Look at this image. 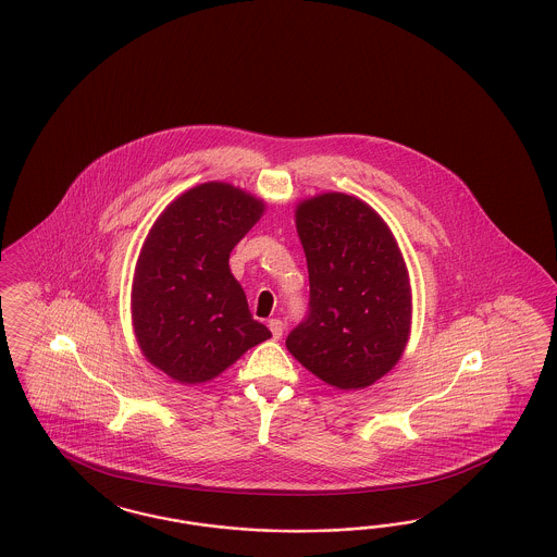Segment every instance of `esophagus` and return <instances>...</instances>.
Wrapping results in <instances>:
<instances>
[{
	"mask_svg": "<svg viewBox=\"0 0 557 557\" xmlns=\"http://www.w3.org/2000/svg\"><path fill=\"white\" fill-rule=\"evenodd\" d=\"M268 325L269 331H271V335H273V339H280V337L284 335V323H282L280 319H271Z\"/></svg>",
	"mask_w": 557,
	"mask_h": 557,
	"instance_id": "34e87169",
	"label": "esophagus"
}]
</instances>
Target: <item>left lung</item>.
<instances>
[{"label":"left lung","mask_w":557,"mask_h":557,"mask_svg":"<svg viewBox=\"0 0 557 557\" xmlns=\"http://www.w3.org/2000/svg\"><path fill=\"white\" fill-rule=\"evenodd\" d=\"M307 252V317L289 331V354L337 388H364L404 354L411 289L404 257L381 215L344 193L298 206Z\"/></svg>","instance_id":"obj_1"}]
</instances>
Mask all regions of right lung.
<instances>
[{
    "label": "right lung",
    "mask_w": 557,
    "mask_h": 557,
    "mask_svg": "<svg viewBox=\"0 0 557 557\" xmlns=\"http://www.w3.org/2000/svg\"><path fill=\"white\" fill-rule=\"evenodd\" d=\"M261 213L252 195L206 183L173 201L148 234L135 269V335L176 383L211 381L271 337L228 268Z\"/></svg>",
    "instance_id": "1"
}]
</instances>
